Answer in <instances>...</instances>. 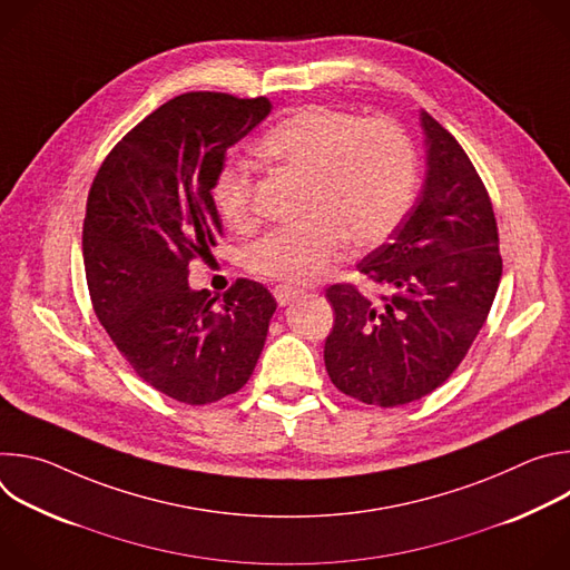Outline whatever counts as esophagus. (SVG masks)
<instances>
[{"label": "esophagus", "instance_id": "obj_1", "mask_svg": "<svg viewBox=\"0 0 570 570\" xmlns=\"http://www.w3.org/2000/svg\"><path fill=\"white\" fill-rule=\"evenodd\" d=\"M275 299H277V304L279 306H286L293 297H297L299 295V291L297 288H293V286H286V284H279V286H275Z\"/></svg>", "mask_w": 570, "mask_h": 570}]
</instances>
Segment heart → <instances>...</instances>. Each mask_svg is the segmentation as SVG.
Wrapping results in <instances>:
<instances>
[{
    "label": "heart",
    "mask_w": 570,
    "mask_h": 570,
    "mask_svg": "<svg viewBox=\"0 0 570 570\" xmlns=\"http://www.w3.org/2000/svg\"><path fill=\"white\" fill-rule=\"evenodd\" d=\"M255 150L302 176V220L273 227L246 255L250 273L291 286L327 275L345 238L356 248L381 243L415 196V148L401 126L383 117L358 119L345 110L306 106L271 126ZM250 174L243 167H227L214 180L216 209L232 227L250 223Z\"/></svg>",
    "instance_id": "obj_1"
}]
</instances>
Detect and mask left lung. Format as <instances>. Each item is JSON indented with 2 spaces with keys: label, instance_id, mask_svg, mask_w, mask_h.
I'll return each mask as SVG.
<instances>
[{
  "label": "left lung",
  "instance_id": "obj_1",
  "mask_svg": "<svg viewBox=\"0 0 570 570\" xmlns=\"http://www.w3.org/2000/svg\"><path fill=\"white\" fill-rule=\"evenodd\" d=\"M422 191L385 243L361 264L379 297L334 284L336 322L324 343L332 383L392 409L440 387L469 352L497 297L503 259L499 229L471 159L429 112Z\"/></svg>",
  "mask_w": 570,
  "mask_h": 570
}]
</instances>
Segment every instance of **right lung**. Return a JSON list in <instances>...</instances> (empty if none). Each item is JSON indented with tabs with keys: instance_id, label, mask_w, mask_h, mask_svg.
I'll return each instance as SVG.
<instances>
[{
	"instance_id": "right-lung-1",
	"label": "right lung",
	"mask_w": 570,
	"mask_h": 570,
	"mask_svg": "<svg viewBox=\"0 0 570 570\" xmlns=\"http://www.w3.org/2000/svg\"><path fill=\"white\" fill-rule=\"evenodd\" d=\"M273 110L266 97L189 92L159 106L106 157L83 223L95 313L155 390L189 405L248 383L275 297L236 279L223 295L189 286V262L212 257L220 218L214 180L225 153Z\"/></svg>"
}]
</instances>
